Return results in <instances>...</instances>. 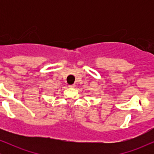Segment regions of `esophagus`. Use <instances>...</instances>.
I'll list each match as a JSON object with an SVG mask.
<instances>
[{"label": "esophagus", "mask_w": 154, "mask_h": 154, "mask_svg": "<svg viewBox=\"0 0 154 154\" xmlns=\"http://www.w3.org/2000/svg\"><path fill=\"white\" fill-rule=\"evenodd\" d=\"M75 84H72V85H69V87L70 88H75Z\"/></svg>", "instance_id": "34e87169"}]
</instances>
